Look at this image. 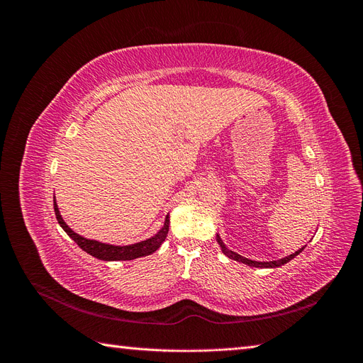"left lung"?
<instances>
[{"label":"left lung","instance_id":"obj_1","mask_svg":"<svg viewBox=\"0 0 363 363\" xmlns=\"http://www.w3.org/2000/svg\"><path fill=\"white\" fill-rule=\"evenodd\" d=\"M216 240H218V244L221 245V250L224 251V255H225V256H228L230 259H235V260H238V262H242V263H245V265L256 267V268H276V267H281V265H284V263H288L289 260H292L295 256H298L300 252L304 250V247H303V248H300L298 251H295L294 255H291V256H288V257H283V259H280V260H272V262H256V260H250V259H245V257H242V256H239V255H236L235 251H230V250L224 245V242H223L221 238H219V236H216Z\"/></svg>","mask_w":363,"mask_h":363}]
</instances>
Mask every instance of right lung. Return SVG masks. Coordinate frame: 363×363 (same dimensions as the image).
<instances>
[{"label": "right lung", "mask_w": 363, "mask_h": 363, "mask_svg": "<svg viewBox=\"0 0 363 363\" xmlns=\"http://www.w3.org/2000/svg\"><path fill=\"white\" fill-rule=\"evenodd\" d=\"M54 212H56V218L60 224V227L65 230V232L68 233L69 238L74 239V242L79 245L83 251H86L87 255H91L96 259L100 260H133L138 257H144L148 255H152L162 244L164 238L168 235V219L164 221L162 230H159V233L156 236H152L147 240H142L139 244H133V245H124V247H116V245H108V244H101L98 242V240H91V239H86L80 235L74 233L72 230L67 225V223L63 221L60 212H59V207L56 204V200H54Z\"/></svg>", "instance_id": "1"}]
</instances>
